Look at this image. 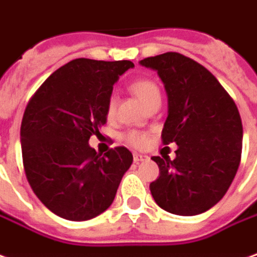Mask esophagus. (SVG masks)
Instances as JSON below:
<instances>
[{"label":"esophagus","instance_id":"esophagus-1","mask_svg":"<svg viewBox=\"0 0 257 257\" xmlns=\"http://www.w3.org/2000/svg\"><path fill=\"white\" fill-rule=\"evenodd\" d=\"M133 160H134V163H141V161H146V160H149V157L143 156V154H137V153H134V156H133Z\"/></svg>","mask_w":257,"mask_h":257}]
</instances>
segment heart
Here are the masks:
<instances>
[{
	"instance_id": "obj_1",
	"label": "heart",
	"mask_w": 257,
	"mask_h": 257,
	"mask_svg": "<svg viewBox=\"0 0 257 257\" xmlns=\"http://www.w3.org/2000/svg\"><path fill=\"white\" fill-rule=\"evenodd\" d=\"M132 90L133 93L140 99L146 107L153 106L154 103H161V92H160V87L158 84L151 80V79H139L136 82L132 83ZM116 96L111 94L107 99V104H106V114L107 117L114 116V111H116ZM125 143L132 144L133 147H143L146 146L147 143V136L141 132H127L123 136Z\"/></svg>"
}]
</instances>
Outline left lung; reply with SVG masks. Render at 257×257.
I'll use <instances>...</instances> for the list:
<instances>
[{
    "mask_svg": "<svg viewBox=\"0 0 257 257\" xmlns=\"http://www.w3.org/2000/svg\"><path fill=\"white\" fill-rule=\"evenodd\" d=\"M157 70L168 96L161 139L177 157H153L160 175L150 191L160 208L192 216L221 201L242 156V120L233 99L212 73L191 58L167 52L140 60Z\"/></svg>",
    "mask_w": 257,
    "mask_h": 257,
    "instance_id": "obj_1",
    "label": "left lung"
}]
</instances>
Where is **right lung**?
<instances>
[{"label": "right lung", "instance_id": "obj_1", "mask_svg": "<svg viewBox=\"0 0 257 257\" xmlns=\"http://www.w3.org/2000/svg\"><path fill=\"white\" fill-rule=\"evenodd\" d=\"M130 60H70L31 97L21 124L24 170L39 201L68 221H87L113 204L133 163L125 147L101 157L89 146L106 124L113 84Z\"/></svg>", "mask_w": 257, "mask_h": 257}]
</instances>
